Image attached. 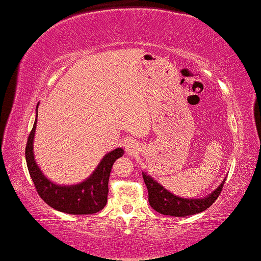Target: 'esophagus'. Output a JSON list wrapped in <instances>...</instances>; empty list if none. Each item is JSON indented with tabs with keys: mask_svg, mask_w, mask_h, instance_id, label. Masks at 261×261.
Instances as JSON below:
<instances>
[{
	"mask_svg": "<svg viewBox=\"0 0 261 261\" xmlns=\"http://www.w3.org/2000/svg\"><path fill=\"white\" fill-rule=\"evenodd\" d=\"M125 150H126V153L129 154V156H134L135 153L139 152L140 147L136 141L128 140L125 142Z\"/></svg>",
	"mask_w": 261,
	"mask_h": 261,
	"instance_id": "34e87169",
	"label": "esophagus"
}]
</instances>
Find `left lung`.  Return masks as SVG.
Instances as JSON below:
<instances>
[{
  "label": "left lung",
  "instance_id": "1",
  "mask_svg": "<svg viewBox=\"0 0 261 261\" xmlns=\"http://www.w3.org/2000/svg\"><path fill=\"white\" fill-rule=\"evenodd\" d=\"M142 175L144 184L148 188L150 206L154 211L172 217H187L205 211L216 202L227 179L225 177L216 190L203 198H184L170 193L145 172H142Z\"/></svg>",
  "mask_w": 261,
  "mask_h": 261
}]
</instances>
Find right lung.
Segmentation results:
<instances>
[{"instance_id": "1", "label": "right lung", "mask_w": 261, "mask_h": 261, "mask_svg": "<svg viewBox=\"0 0 261 261\" xmlns=\"http://www.w3.org/2000/svg\"><path fill=\"white\" fill-rule=\"evenodd\" d=\"M36 105V118H38ZM35 118L33 128L27 140L25 157L35 189L49 206L67 214H91L103 210L108 202L109 177L113 163L123 154L121 148L108 152L99 162L95 171L85 181L76 185L62 186L50 181L35 162L33 143L36 129Z\"/></svg>"}]
</instances>
